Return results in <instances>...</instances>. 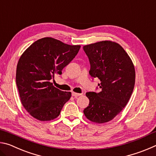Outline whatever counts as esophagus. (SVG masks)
<instances>
[{
    "label": "esophagus",
    "mask_w": 156,
    "mask_h": 156,
    "mask_svg": "<svg viewBox=\"0 0 156 156\" xmlns=\"http://www.w3.org/2000/svg\"><path fill=\"white\" fill-rule=\"evenodd\" d=\"M72 95L73 96H74V97H78V96H81V94H78V93H75V92H72Z\"/></svg>",
    "instance_id": "1"
}]
</instances>
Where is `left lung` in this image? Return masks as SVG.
Wrapping results in <instances>:
<instances>
[{
    "mask_svg": "<svg viewBox=\"0 0 156 156\" xmlns=\"http://www.w3.org/2000/svg\"><path fill=\"white\" fill-rule=\"evenodd\" d=\"M93 78L100 80L98 93L87 92L89 106L84 109L88 120L105 123L113 119L123 109L133 93L135 68L130 57L119 44L101 41L83 47Z\"/></svg>",
    "mask_w": 156,
    "mask_h": 156,
    "instance_id": "8db88e82",
    "label": "left lung"
}]
</instances>
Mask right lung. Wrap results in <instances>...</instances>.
<instances>
[{
	"label": "right lung",
	"mask_w": 156,
	"mask_h": 156,
	"mask_svg": "<svg viewBox=\"0 0 156 156\" xmlns=\"http://www.w3.org/2000/svg\"><path fill=\"white\" fill-rule=\"evenodd\" d=\"M80 48L47 37L34 42L20 56L16 82L21 103L36 119L54 120L70 99L71 92L56 88L51 80L61 74Z\"/></svg>",
	"instance_id": "add662e5"
}]
</instances>
